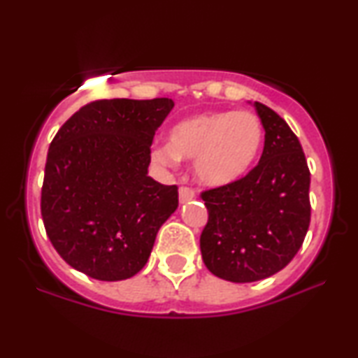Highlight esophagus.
Returning <instances> with one entry per match:
<instances>
[{
	"mask_svg": "<svg viewBox=\"0 0 358 358\" xmlns=\"http://www.w3.org/2000/svg\"><path fill=\"white\" fill-rule=\"evenodd\" d=\"M195 199V192L189 187H180L179 189V202L180 203H187L190 200Z\"/></svg>",
	"mask_w": 358,
	"mask_h": 358,
	"instance_id": "1",
	"label": "esophagus"
}]
</instances>
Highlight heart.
<instances>
[{"mask_svg": "<svg viewBox=\"0 0 358 358\" xmlns=\"http://www.w3.org/2000/svg\"><path fill=\"white\" fill-rule=\"evenodd\" d=\"M262 140V125L252 112H207L176 124L169 131V143L155 146L151 159L163 168L194 159L195 178L222 187L249 173Z\"/></svg>", "mask_w": 358, "mask_h": 358, "instance_id": "heart-1", "label": "heart"}]
</instances>
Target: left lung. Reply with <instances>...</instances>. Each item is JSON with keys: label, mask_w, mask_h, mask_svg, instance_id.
Wrapping results in <instances>:
<instances>
[{"label": "left lung", "mask_w": 358, "mask_h": 358, "mask_svg": "<svg viewBox=\"0 0 358 358\" xmlns=\"http://www.w3.org/2000/svg\"><path fill=\"white\" fill-rule=\"evenodd\" d=\"M266 130L261 161L246 178L202 194L208 222L205 266L234 283L257 282L295 257L310 227V169L290 127L271 107L249 102Z\"/></svg>", "instance_id": "8db88e82"}]
</instances>
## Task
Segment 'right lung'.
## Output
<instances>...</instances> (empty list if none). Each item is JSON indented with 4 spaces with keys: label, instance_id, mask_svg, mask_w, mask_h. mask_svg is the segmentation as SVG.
<instances>
[{
    "label": "right lung",
    "instance_id": "obj_1",
    "mask_svg": "<svg viewBox=\"0 0 358 358\" xmlns=\"http://www.w3.org/2000/svg\"><path fill=\"white\" fill-rule=\"evenodd\" d=\"M174 101L104 99L75 112L50 143L42 218L57 252L97 280L134 277L159 228L178 208V187L148 176L155 131Z\"/></svg>",
    "mask_w": 358,
    "mask_h": 358
}]
</instances>
